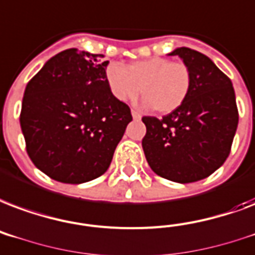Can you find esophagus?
I'll return each mask as SVG.
<instances>
[{"mask_svg": "<svg viewBox=\"0 0 255 255\" xmlns=\"http://www.w3.org/2000/svg\"><path fill=\"white\" fill-rule=\"evenodd\" d=\"M131 116H133L134 120H141V114L137 110H131Z\"/></svg>", "mask_w": 255, "mask_h": 255, "instance_id": "1", "label": "esophagus"}]
</instances>
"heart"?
<instances>
[{
    "label": "heart",
    "mask_w": 255,
    "mask_h": 255,
    "mask_svg": "<svg viewBox=\"0 0 255 255\" xmlns=\"http://www.w3.org/2000/svg\"><path fill=\"white\" fill-rule=\"evenodd\" d=\"M110 91L121 102H129L142 93V105L168 114L179 109L188 97L191 72L184 63L165 57H149L124 68L113 63L106 68Z\"/></svg>",
    "instance_id": "obj_1"
}]
</instances>
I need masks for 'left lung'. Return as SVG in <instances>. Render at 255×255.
<instances>
[{
	"mask_svg": "<svg viewBox=\"0 0 255 255\" xmlns=\"http://www.w3.org/2000/svg\"><path fill=\"white\" fill-rule=\"evenodd\" d=\"M169 55L181 57L191 72L188 97L161 120L143 117L142 148L154 173L185 184L223 165L238 126V107L231 80L210 57L185 47Z\"/></svg>",
	"mask_w": 255,
	"mask_h": 255,
	"instance_id": "obj_1",
	"label": "left lung"
}]
</instances>
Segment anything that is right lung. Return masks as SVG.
<instances>
[{
  "label": "right lung",
  "instance_id": "obj_1",
  "mask_svg": "<svg viewBox=\"0 0 255 255\" xmlns=\"http://www.w3.org/2000/svg\"><path fill=\"white\" fill-rule=\"evenodd\" d=\"M103 55L70 48L28 82L20 125L26 152L51 179L80 184L102 176L131 118L110 91Z\"/></svg>",
  "mask_w": 255,
  "mask_h": 255
}]
</instances>
